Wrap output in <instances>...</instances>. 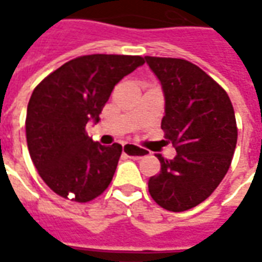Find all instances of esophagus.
<instances>
[{"mask_svg": "<svg viewBox=\"0 0 262 262\" xmlns=\"http://www.w3.org/2000/svg\"><path fill=\"white\" fill-rule=\"evenodd\" d=\"M123 153L127 154L129 157H132V159H142V157H144L146 156V150H143V148H139L136 147V146H132V144H123Z\"/></svg>", "mask_w": 262, "mask_h": 262, "instance_id": "1", "label": "esophagus"}]
</instances>
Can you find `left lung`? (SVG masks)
Listing matches in <instances>:
<instances>
[{
	"label": "left lung",
	"mask_w": 262,
	"mask_h": 262,
	"mask_svg": "<svg viewBox=\"0 0 262 262\" xmlns=\"http://www.w3.org/2000/svg\"><path fill=\"white\" fill-rule=\"evenodd\" d=\"M165 108L161 129L177 156L157 159L161 171L148 180V192L161 208L184 212L203 202L230 167L237 143L234 109L229 95L198 66L182 59L150 57Z\"/></svg>",
	"instance_id": "8db88e82"
}]
</instances>
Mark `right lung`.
<instances>
[{
    "label": "right lung",
    "instance_id": "obj_1",
    "mask_svg": "<svg viewBox=\"0 0 262 262\" xmlns=\"http://www.w3.org/2000/svg\"><path fill=\"white\" fill-rule=\"evenodd\" d=\"M144 64L140 56H81L49 74L33 90L26 112V142L48 187L63 198L88 202L108 188L122 146L88 137L114 86Z\"/></svg>",
    "mask_w": 262,
    "mask_h": 262
}]
</instances>
